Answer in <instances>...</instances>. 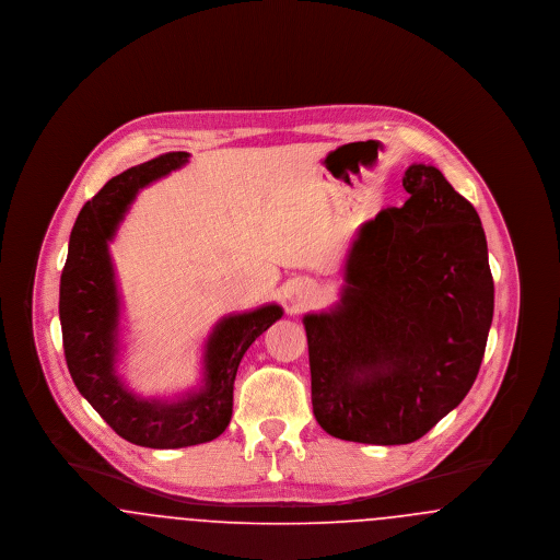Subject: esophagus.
<instances>
[{"label": "esophagus", "instance_id": "34e87169", "mask_svg": "<svg viewBox=\"0 0 560 560\" xmlns=\"http://www.w3.org/2000/svg\"><path fill=\"white\" fill-rule=\"evenodd\" d=\"M295 295H298L300 302H308L317 295V288L313 283H300V288L295 290Z\"/></svg>", "mask_w": 560, "mask_h": 560}]
</instances>
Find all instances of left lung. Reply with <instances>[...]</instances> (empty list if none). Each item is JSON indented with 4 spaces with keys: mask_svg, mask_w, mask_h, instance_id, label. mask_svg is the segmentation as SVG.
<instances>
[{
    "mask_svg": "<svg viewBox=\"0 0 560 560\" xmlns=\"http://www.w3.org/2000/svg\"><path fill=\"white\" fill-rule=\"evenodd\" d=\"M409 199L365 222L340 302L304 315L313 413L342 441L405 445L472 388L493 319L477 210L434 165L402 176Z\"/></svg>",
    "mask_w": 560,
    "mask_h": 560,
    "instance_id": "left-lung-1",
    "label": "left lung"
}]
</instances>
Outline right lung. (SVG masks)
Masks as SVG:
<instances>
[{
    "label": "right lung",
    "mask_w": 560,
    "mask_h": 560,
    "mask_svg": "<svg viewBox=\"0 0 560 560\" xmlns=\"http://www.w3.org/2000/svg\"><path fill=\"white\" fill-rule=\"evenodd\" d=\"M188 153H165L110 178L73 224L60 275V327L71 377L81 395L121 439L151 450H178L213 441L233 416V384L245 350L283 308L229 315L215 323L203 352V382L176 400L142 399L117 375L119 292L108 254L119 222L140 188L183 167Z\"/></svg>",
    "instance_id": "right-lung-1"
}]
</instances>
